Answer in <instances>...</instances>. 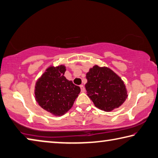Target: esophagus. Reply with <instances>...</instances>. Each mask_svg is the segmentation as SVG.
<instances>
[{
	"label": "esophagus",
	"instance_id": "obj_1",
	"mask_svg": "<svg viewBox=\"0 0 158 158\" xmlns=\"http://www.w3.org/2000/svg\"><path fill=\"white\" fill-rule=\"evenodd\" d=\"M80 87H81V92H85V86L83 85H81V86H80Z\"/></svg>",
	"mask_w": 158,
	"mask_h": 158
}]
</instances>
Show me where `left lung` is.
<instances>
[{"label":"left lung","instance_id":"1","mask_svg":"<svg viewBox=\"0 0 158 158\" xmlns=\"http://www.w3.org/2000/svg\"><path fill=\"white\" fill-rule=\"evenodd\" d=\"M85 89L95 106L111 111L125 102L127 93L122 79L107 67L93 66L86 74Z\"/></svg>","mask_w":158,"mask_h":158}]
</instances>
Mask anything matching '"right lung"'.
Here are the masks:
<instances>
[{"mask_svg": "<svg viewBox=\"0 0 158 158\" xmlns=\"http://www.w3.org/2000/svg\"><path fill=\"white\" fill-rule=\"evenodd\" d=\"M65 71L64 65L49 67L35 84L36 102L44 110L55 115L66 113L81 92L80 87L66 78Z\"/></svg>", "mask_w": 158, "mask_h": 158, "instance_id": "add662e5", "label": "right lung"}]
</instances>
